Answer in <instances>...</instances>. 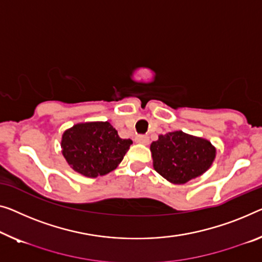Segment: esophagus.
I'll use <instances>...</instances> for the list:
<instances>
[{
  "mask_svg": "<svg viewBox=\"0 0 262 262\" xmlns=\"http://www.w3.org/2000/svg\"><path fill=\"white\" fill-rule=\"evenodd\" d=\"M135 141L138 143H143V144H147L148 141H149V139H148V136L146 135H138L135 138Z\"/></svg>",
  "mask_w": 262,
  "mask_h": 262,
  "instance_id": "obj_1",
  "label": "esophagus"
}]
</instances>
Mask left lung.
I'll return each instance as SVG.
<instances>
[{
  "label": "left lung",
  "instance_id": "1",
  "mask_svg": "<svg viewBox=\"0 0 262 262\" xmlns=\"http://www.w3.org/2000/svg\"><path fill=\"white\" fill-rule=\"evenodd\" d=\"M153 166L158 173L175 185H182L209 169L216 149L208 140L181 130L159 135L151 142Z\"/></svg>",
  "mask_w": 262,
  "mask_h": 262
}]
</instances>
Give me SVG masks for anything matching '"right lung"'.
Masks as SVG:
<instances>
[{"label": "right lung", "mask_w": 262, "mask_h": 262, "mask_svg": "<svg viewBox=\"0 0 262 262\" xmlns=\"http://www.w3.org/2000/svg\"><path fill=\"white\" fill-rule=\"evenodd\" d=\"M133 141L121 139L109 122L77 123L62 135V155L72 168L87 178L106 175L123 160Z\"/></svg>", "instance_id": "1"}]
</instances>
